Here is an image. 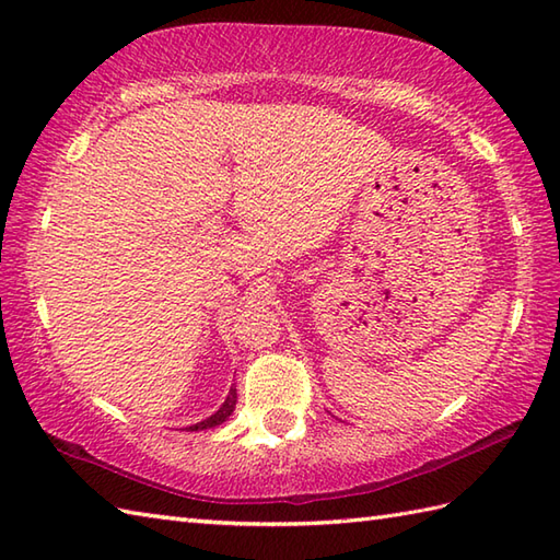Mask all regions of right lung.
<instances>
[{
	"label": "right lung",
	"mask_w": 560,
	"mask_h": 560,
	"mask_svg": "<svg viewBox=\"0 0 560 560\" xmlns=\"http://www.w3.org/2000/svg\"><path fill=\"white\" fill-rule=\"evenodd\" d=\"M235 401H237V395H235V389H231V392H229V397H225V401L221 404V409H219L217 413H211L209 419L199 421V423H195V425H189V431H207V428H213V425L223 423V421L229 419V416L233 413V409H235Z\"/></svg>",
	"instance_id": "1"
}]
</instances>
